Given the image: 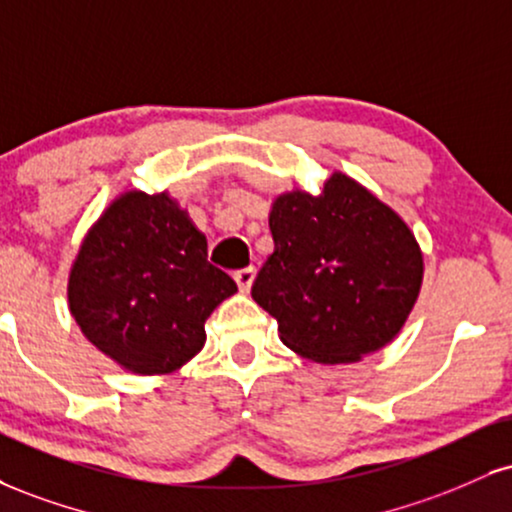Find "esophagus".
Segmentation results:
<instances>
[{
  "label": "esophagus",
  "instance_id": "1",
  "mask_svg": "<svg viewBox=\"0 0 512 512\" xmlns=\"http://www.w3.org/2000/svg\"><path fill=\"white\" fill-rule=\"evenodd\" d=\"M233 279H236L240 291L248 293L250 286H252V281H255V267H243V269H238V272L233 274Z\"/></svg>",
  "mask_w": 512,
  "mask_h": 512
}]
</instances>
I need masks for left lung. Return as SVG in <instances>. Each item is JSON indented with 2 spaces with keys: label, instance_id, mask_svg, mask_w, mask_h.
<instances>
[{
  "label": "left lung",
  "instance_id": "1",
  "mask_svg": "<svg viewBox=\"0 0 512 512\" xmlns=\"http://www.w3.org/2000/svg\"><path fill=\"white\" fill-rule=\"evenodd\" d=\"M269 229L274 252L252 283V300L279 322L288 348L336 365L398 334L420 293L422 252L384 202L334 174L319 195H281Z\"/></svg>",
  "mask_w": 512,
  "mask_h": 512
}]
</instances>
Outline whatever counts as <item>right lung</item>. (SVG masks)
<instances>
[{
	"label": "right lung",
	"instance_id": "obj_1",
	"mask_svg": "<svg viewBox=\"0 0 512 512\" xmlns=\"http://www.w3.org/2000/svg\"><path fill=\"white\" fill-rule=\"evenodd\" d=\"M236 291L171 197L126 193L80 245L69 303L102 353L131 372L164 374L205 346V319Z\"/></svg>",
	"mask_w": 512,
	"mask_h": 512
}]
</instances>
